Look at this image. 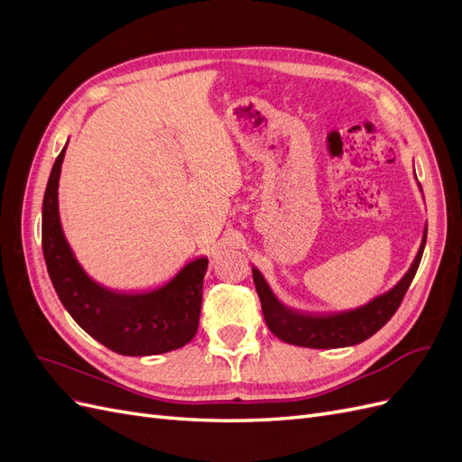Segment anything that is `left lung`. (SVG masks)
<instances>
[{"mask_svg":"<svg viewBox=\"0 0 462 462\" xmlns=\"http://www.w3.org/2000/svg\"><path fill=\"white\" fill-rule=\"evenodd\" d=\"M426 233L428 229H424V239L420 248H418V254L411 265V270L404 273L401 282L391 291L383 292V295L370 300L368 304L346 312L306 314L287 309V306L277 300L262 273L253 268L254 285L262 302L265 324H268L270 331L282 341L309 348H339L366 341L387 324L391 316L397 312L404 295H407L418 265H420L422 260Z\"/></svg>","mask_w":462,"mask_h":462,"instance_id":"obj_1","label":"left lung"}]
</instances>
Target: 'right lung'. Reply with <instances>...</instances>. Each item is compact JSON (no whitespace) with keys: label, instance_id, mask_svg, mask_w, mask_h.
Listing matches in <instances>:
<instances>
[{"label":"right lung","instance_id":"obj_1","mask_svg":"<svg viewBox=\"0 0 462 462\" xmlns=\"http://www.w3.org/2000/svg\"><path fill=\"white\" fill-rule=\"evenodd\" d=\"M63 156L65 148L51 167L42 202V250L67 312L96 341L119 355H162L192 341L199 329L208 258L189 262L170 283L148 292H116L94 283L61 231L58 187Z\"/></svg>","mask_w":462,"mask_h":462}]
</instances>
